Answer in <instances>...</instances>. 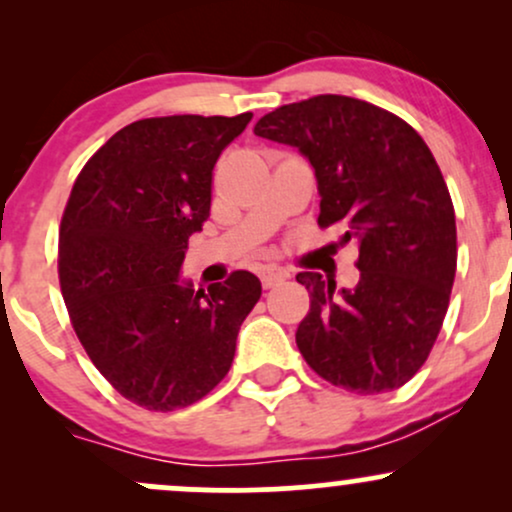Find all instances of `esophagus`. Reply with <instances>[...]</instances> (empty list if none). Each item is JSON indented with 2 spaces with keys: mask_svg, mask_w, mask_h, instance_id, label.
Masks as SVG:
<instances>
[{
  "mask_svg": "<svg viewBox=\"0 0 512 512\" xmlns=\"http://www.w3.org/2000/svg\"><path fill=\"white\" fill-rule=\"evenodd\" d=\"M281 281H286V272H281V269H267V272H262L264 289H274V286H279Z\"/></svg>",
  "mask_w": 512,
  "mask_h": 512,
  "instance_id": "obj_1",
  "label": "esophagus"
}]
</instances>
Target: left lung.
<instances>
[{"mask_svg":"<svg viewBox=\"0 0 512 512\" xmlns=\"http://www.w3.org/2000/svg\"><path fill=\"white\" fill-rule=\"evenodd\" d=\"M255 134L308 158L317 223L358 245L356 289L296 276L310 293L296 332L303 358L356 395L409 383L436 344L457 269L455 209L431 149L402 117L334 93L281 105Z\"/></svg>","mask_w":512,"mask_h":512,"instance_id":"1","label":"left lung"}]
</instances>
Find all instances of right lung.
<instances>
[{
  "instance_id": "add662e5",
  "label": "right lung",
  "mask_w": 512,
  "mask_h": 512,
  "mask_svg": "<svg viewBox=\"0 0 512 512\" xmlns=\"http://www.w3.org/2000/svg\"><path fill=\"white\" fill-rule=\"evenodd\" d=\"M250 120L132 122L88 158L64 207L57 272L76 337L103 378L149 411L190 407L226 378L262 296L243 269L207 293L180 281L187 240L209 219L216 158Z\"/></svg>"
}]
</instances>
